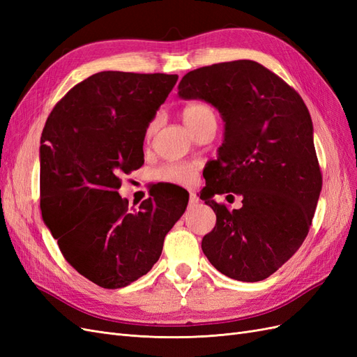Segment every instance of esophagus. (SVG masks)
<instances>
[{"label": "esophagus", "mask_w": 357, "mask_h": 357, "mask_svg": "<svg viewBox=\"0 0 357 357\" xmlns=\"http://www.w3.org/2000/svg\"><path fill=\"white\" fill-rule=\"evenodd\" d=\"M189 204H190V205H197V204H198L197 193H193V192L189 193Z\"/></svg>", "instance_id": "34e87169"}]
</instances>
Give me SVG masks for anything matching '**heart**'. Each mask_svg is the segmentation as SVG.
I'll return each instance as SVG.
<instances>
[{
    "label": "heart",
    "mask_w": 357,
    "mask_h": 357,
    "mask_svg": "<svg viewBox=\"0 0 357 357\" xmlns=\"http://www.w3.org/2000/svg\"><path fill=\"white\" fill-rule=\"evenodd\" d=\"M183 122L190 129V132L195 131L204 123L210 121H215V116L211 107L205 102H192L188 104L181 113ZM156 126V121H153L147 126V137L153 132ZM156 178L171 185H190L195 178V167L192 164H168L160 167L156 171Z\"/></svg>",
    "instance_id": "heart-1"
}]
</instances>
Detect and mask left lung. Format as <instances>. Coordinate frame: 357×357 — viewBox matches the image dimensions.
<instances>
[{
  "mask_svg": "<svg viewBox=\"0 0 357 357\" xmlns=\"http://www.w3.org/2000/svg\"><path fill=\"white\" fill-rule=\"evenodd\" d=\"M178 96L211 104L225 122L219 156L204 169L201 199L218 220L202 252L226 277L261 282L304 243L321 190L307 105L284 80L248 59L188 73ZM223 192L240 195L243 207L229 212L212 199Z\"/></svg>",
  "mask_w": 357,
  "mask_h": 357,
  "instance_id": "1",
  "label": "left lung"
}]
</instances>
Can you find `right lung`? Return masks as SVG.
Segmentation results:
<instances>
[{
	"label": "right lung",
	"mask_w": 357,
	"mask_h": 357,
	"mask_svg": "<svg viewBox=\"0 0 357 357\" xmlns=\"http://www.w3.org/2000/svg\"><path fill=\"white\" fill-rule=\"evenodd\" d=\"M177 74L101 71L75 84L47 117L40 146L43 220L67 262L104 289L131 284L158 262L189 195L156 193L138 210L117 189L144 164L149 123Z\"/></svg>",
	"instance_id": "right-lung-1"
}]
</instances>
